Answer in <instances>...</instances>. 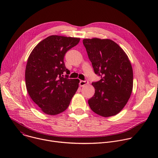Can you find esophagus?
<instances>
[{
  "instance_id": "obj_1",
  "label": "esophagus",
  "mask_w": 158,
  "mask_h": 158,
  "mask_svg": "<svg viewBox=\"0 0 158 158\" xmlns=\"http://www.w3.org/2000/svg\"><path fill=\"white\" fill-rule=\"evenodd\" d=\"M89 83V81L87 80H85V81H81L80 82H79V84L81 86H84L85 85Z\"/></svg>"
}]
</instances>
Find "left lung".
I'll return each instance as SVG.
<instances>
[{"label":"left lung","instance_id":"8db88e82","mask_svg":"<svg viewBox=\"0 0 158 158\" xmlns=\"http://www.w3.org/2000/svg\"><path fill=\"white\" fill-rule=\"evenodd\" d=\"M96 74L101 80L93 82V97L88 104L103 117L118 114L127 102L133 86V72L124 51L114 41L98 38L82 40Z\"/></svg>","mask_w":158,"mask_h":158}]
</instances>
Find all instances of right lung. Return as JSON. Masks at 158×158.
Wrapping results in <instances>:
<instances>
[{
  "label": "right lung",
  "instance_id": "obj_1",
  "mask_svg": "<svg viewBox=\"0 0 158 158\" xmlns=\"http://www.w3.org/2000/svg\"><path fill=\"white\" fill-rule=\"evenodd\" d=\"M79 38L51 35L40 41L31 53L25 79L27 92L44 113L56 115L68 107L79 80L64 78L70 71L64 62L65 53L79 42Z\"/></svg>",
  "mask_w": 158,
  "mask_h": 158
}]
</instances>
